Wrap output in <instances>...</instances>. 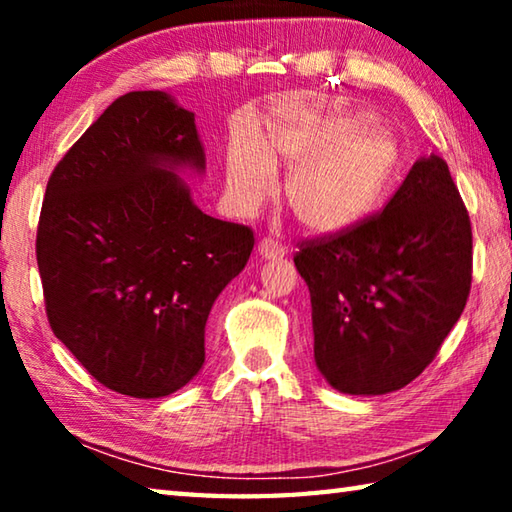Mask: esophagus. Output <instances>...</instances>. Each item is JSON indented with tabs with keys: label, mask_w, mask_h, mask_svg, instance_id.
Listing matches in <instances>:
<instances>
[{
	"label": "esophagus",
	"mask_w": 512,
	"mask_h": 512,
	"mask_svg": "<svg viewBox=\"0 0 512 512\" xmlns=\"http://www.w3.org/2000/svg\"><path fill=\"white\" fill-rule=\"evenodd\" d=\"M257 253L262 259H282L284 246L277 244V241H273V239H262L257 244Z\"/></svg>",
	"instance_id": "esophagus-1"
}]
</instances>
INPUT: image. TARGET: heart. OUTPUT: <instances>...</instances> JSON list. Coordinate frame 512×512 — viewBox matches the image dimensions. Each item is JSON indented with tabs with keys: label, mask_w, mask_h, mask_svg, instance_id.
<instances>
[{
	"label": "heart",
	"mask_w": 512,
	"mask_h": 512,
	"mask_svg": "<svg viewBox=\"0 0 512 512\" xmlns=\"http://www.w3.org/2000/svg\"><path fill=\"white\" fill-rule=\"evenodd\" d=\"M291 169L287 203L314 235H339L377 210L400 164V142L368 117L318 106L277 108L266 137L232 133L225 192L237 216H255L273 196L277 167Z\"/></svg>",
	"instance_id": "b5f03b06"
}]
</instances>
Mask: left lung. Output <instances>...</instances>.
Instances as JSON below:
<instances>
[{"mask_svg":"<svg viewBox=\"0 0 512 512\" xmlns=\"http://www.w3.org/2000/svg\"><path fill=\"white\" fill-rule=\"evenodd\" d=\"M314 361L339 393L400 391L429 366L472 282V228L447 162L415 160L384 212L293 257Z\"/></svg>","mask_w":512,"mask_h":512,"instance_id":"8db88e82","label":"left lung"}]
</instances>
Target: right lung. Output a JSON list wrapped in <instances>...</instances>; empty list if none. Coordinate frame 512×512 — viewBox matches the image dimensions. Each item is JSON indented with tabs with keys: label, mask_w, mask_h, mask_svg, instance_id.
Segmentation results:
<instances>
[{
	"label": "right lung",
	"mask_w": 512,
	"mask_h": 512,
	"mask_svg": "<svg viewBox=\"0 0 512 512\" xmlns=\"http://www.w3.org/2000/svg\"><path fill=\"white\" fill-rule=\"evenodd\" d=\"M194 112L169 92L119 97L47 183L38 271L56 339L110 391L155 400L205 363V323L253 250L246 225L207 216Z\"/></svg>",
	"instance_id": "right-lung-1"
}]
</instances>
